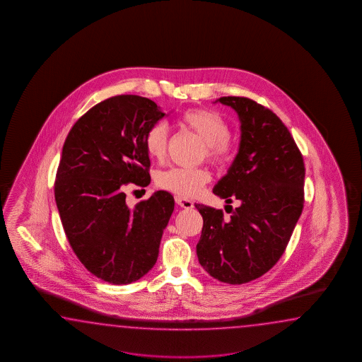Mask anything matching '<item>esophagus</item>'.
<instances>
[{
    "instance_id": "1",
    "label": "esophagus",
    "mask_w": 362,
    "mask_h": 362,
    "mask_svg": "<svg viewBox=\"0 0 362 362\" xmlns=\"http://www.w3.org/2000/svg\"><path fill=\"white\" fill-rule=\"evenodd\" d=\"M175 200L180 207L186 208V209L194 207L192 200L186 199L184 197H175Z\"/></svg>"
}]
</instances>
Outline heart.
Instances as JSON below:
<instances>
[{"label": "heart", "mask_w": 362, "mask_h": 362, "mask_svg": "<svg viewBox=\"0 0 362 362\" xmlns=\"http://www.w3.org/2000/svg\"><path fill=\"white\" fill-rule=\"evenodd\" d=\"M178 123L189 131L194 132L206 145L208 159L215 163L226 160L230 155L229 144L230 128L223 116L214 110L194 108L185 111L178 117ZM168 128L164 123H156L148 128L144 139L146 154L154 160H162L167 151ZM209 181V173L206 170H186L170 168L159 172L156 185L165 192L178 197H194Z\"/></svg>", "instance_id": "obj_1"}]
</instances>
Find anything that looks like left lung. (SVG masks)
<instances>
[{"label":"left lung","instance_id":"8db88e82","mask_svg":"<svg viewBox=\"0 0 362 362\" xmlns=\"http://www.w3.org/2000/svg\"><path fill=\"white\" fill-rule=\"evenodd\" d=\"M216 102L237 112L240 141L214 194L240 206L225 220L221 209L195 204L203 217L197 255L209 276L242 285L262 277L285 252L304 206L305 168L290 132L269 108L245 97Z\"/></svg>","mask_w":362,"mask_h":362}]
</instances>
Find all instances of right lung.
I'll return each instance as SVG.
<instances>
[{
	"label": "right lung",
	"mask_w": 362,
	"mask_h": 362,
	"mask_svg": "<svg viewBox=\"0 0 362 362\" xmlns=\"http://www.w3.org/2000/svg\"><path fill=\"white\" fill-rule=\"evenodd\" d=\"M164 115L145 97H111L77 120L62 148L54 194L63 229L81 264L108 284L128 285L151 270L175 208L164 190L134 208L123 192L128 182L150 184L144 139Z\"/></svg>",
	"instance_id": "obj_1"
}]
</instances>
